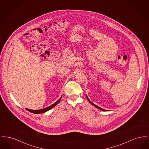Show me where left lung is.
I'll return each mask as SVG.
<instances>
[{
	"label": "left lung",
	"mask_w": 149,
	"mask_h": 149,
	"mask_svg": "<svg viewBox=\"0 0 149 149\" xmlns=\"http://www.w3.org/2000/svg\"><path fill=\"white\" fill-rule=\"evenodd\" d=\"M86 97H87V99H88V101H89V102H90V103H91V104H92V105H93V106H94L95 107H97V108H98V109H100V110H102V111H107V110H105V109H102V108H100V107H99L97 106V105H95V104H94V103H93L92 102H91V100H89V98H88V97H87V96H86Z\"/></svg>",
	"instance_id": "left-lung-1"
}]
</instances>
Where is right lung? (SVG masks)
I'll return each mask as SVG.
<instances>
[{
  "instance_id": "add662e5",
  "label": "right lung",
  "mask_w": 149,
  "mask_h": 149,
  "mask_svg": "<svg viewBox=\"0 0 149 149\" xmlns=\"http://www.w3.org/2000/svg\"><path fill=\"white\" fill-rule=\"evenodd\" d=\"M61 97L60 99H58V100L56 102H55V103H54V104H52L51 106L48 107H46V108H45L42 109H39V110H32V109H27V108H26V109L28 111H29V112H31V113H44V112H47V111L50 110L51 108H52L53 107H54L56 105H57V104L59 103V102L60 101V100L61 99Z\"/></svg>"
}]
</instances>
